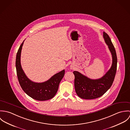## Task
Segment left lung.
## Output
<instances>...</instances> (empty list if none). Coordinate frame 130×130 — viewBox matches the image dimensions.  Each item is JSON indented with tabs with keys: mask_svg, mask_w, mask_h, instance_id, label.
I'll use <instances>...</instances> for the list:
<instances>
[{
	"mask_svg": "<svg viewBox=\"0 0 130 130\" xmlns=\"http://www.w3.org/2000/svg\"><path fill=\"white\" fill-rule=\"evenodd\" d=\"M103 37L111 53V68L103 77L96 79H91L77 71L73 72L75 91L82 99L91 100L101 96L111 88L113 82L117 67L116 52L108 35L104 32Z\"/></svg>",
	"mask_w": 130,
	"mask_h": 130,
	"instance_id": "obj_1",
	"label": "left lung"
}]
</instances>
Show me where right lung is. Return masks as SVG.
<instances>
[{
	"label": "right lung",
	"instance_id": "1",
	"mask_svg": "<svg viewBox=\"0 0 130 130\" xmlns=\"http://www.w3.org/2000/svg\"><path fill=\"white\" fill-rule=\"evenodd\" d=\"M23 42L20 45L16 57V69L19 84L28 95L37 101H46L52 99L58 90L59 84L64 74V70L54 75L43 83H35L30 80L24 73L21 66L20 56Z\"/></svg>",
	"mask_w": 130,
	"mask_h": 130
}]
</instances>
